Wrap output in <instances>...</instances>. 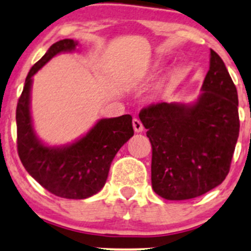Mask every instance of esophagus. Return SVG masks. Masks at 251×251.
Listing matches in <instances>:
<instances>
[{
  "instance_id": "34e87169",
  "label": "esophagus",
  "mask_w": 251,
  "mask_h": 251,
  "mask_svg": "<svg viewBox=\"0 0 251 251\" xmlns=\"http://www.w3.org/2000/svg\"><path fill=\"white\" fill-rule=\"evenodd\" d=\"M132 126H133V130H135V132L140 133L143 131V125H142V123L138 119H133L132 120Z\"/></svg>"
}]
</instances>
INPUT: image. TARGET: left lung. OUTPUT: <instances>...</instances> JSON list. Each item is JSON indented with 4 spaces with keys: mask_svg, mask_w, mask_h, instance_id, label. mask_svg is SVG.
I'll list each match as a JSON object with an SVG mask.
<instances>
[{
    "mask_svg": "<svg viewBox=\"0 0 251 251\" xmlns=\"http://www.w3.org/2000/svg\"><path fill=\"white\" fill-rule=\"evenodd\" d=\"M140 119L151 143V187L158 196L186 201L224 182L239 136L238 93L215 50L196 102L156 103L142 109Z\"/></svg>",
    "mask_w": 251,
    "mask_h": 251,
    "instance_id": "obj_1",
    "label": "left lung"
}]
</instances>
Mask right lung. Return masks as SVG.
<instances>
[{"label": "right lung", "instance_id": "right-lung-1", "mask_svg": "<svg viewBox=\"0 0 251 251\" xmlns=\"http://www.w3.org/2000/svg\"><path fill=\"white\" fill-rule=\"evenodd\" d=\"M78 42L64 39L48 48L32 65L18 100V154L25 170L45 189L67 199H86L97 194L108 178L119 149L133 136L132 116L100 119L85 136L65 146H47L36 136L30 111L32 76L54 55L76 50Z\"/></svg>", "mask_w": 251, "mask_h": 251}]
</instances>
